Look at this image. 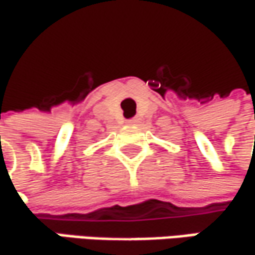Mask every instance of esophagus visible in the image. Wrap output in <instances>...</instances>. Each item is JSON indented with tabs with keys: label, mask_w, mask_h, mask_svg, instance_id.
Returning a JSON list of instances; mask_svg holds the SVG:
<instances>
[{
	"label": "esophagus",
	"mask_w": 255,
	"mask_h": 255,
	"mask_svg": "<svg viewBox=\"0 0 255 255\" xmlns=\"http://www.w3.org/2000/svg\"><path fill=\"white\" fill-rule=\"evenodd\" d=\"M137 123H138V120H137V118H132V120H128L127 121L128 126H135Z\"/></svg>",
	"instance_id": "esophagus-1"
}]
</instances>
